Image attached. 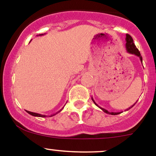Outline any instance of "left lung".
I'll list each match as a JSON object with an SVG mask.
<instances>
[{"label":"left lung","mask_w":156,"mask_h":156,"mask_svg":"<svg viewBox=\"0 0 156 156\" xmlns=\"http://www.w3.org/2000/svg\"><path fill=\"white\" fill-rule=\"evenodd\" d=\"M125 41H126V44H125V47H126V50H127V53H131V54L136 55V56H138V57L140 58V59L141 62H142V63H143V59H142V56H141V55H140V51H139V50H138V49L136 48V46H135L134 43H133V38H132V37L130 35V34H126V37H125ZM91 99H92L93 102H94V104H95L96 106H98V107L100 108V109H102L103 112H104L107 113V114L112 115H119V114H120V113L123 112H108V110H106V109H105V108H103L100 107V106H99L98 105H97V103H95V101H94V100L93 97H91ZM136 103H135L133 105H132L131 106H130V107H129L128 108H127V109L125 110V111H127V110H129V109H130V108H131L133 106H134L135 104H136Z\"/></svg>","instance_id":"obj_1"}]
</instances>
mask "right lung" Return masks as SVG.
<instances>
[{
    "label": "right lung",
    "mask_w": 156,
    "mask_h": 156,
    "mask_svg": "<svg viewBox=\"0 0 156 156\" xmlns=\"http://www.w3.org/2000/svg\"><path fill=\"white\" fill-rule=\"evenodd\" d=\"M39 35L40 36H41V35H44V34H39ZM62 109H60L59 110V111H58L56 113H55V114H53V115H50V116H53V115H55L56 114H57V113H59V112L60 111H62ZM28 113H29V114H30V115H31L32 116H35V117H41V118H45V117H47V115H41V114H38V113H36V112H29V111H26Z\"/></svg>",
    "instance_id": "add662e5"
}]
</instances>
